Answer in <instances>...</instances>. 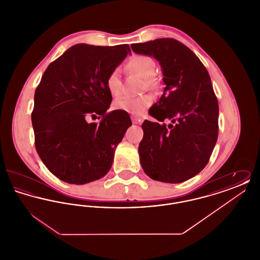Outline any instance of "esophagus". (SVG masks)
Masks as SVG:
<instances>
[{
	"instance_id": "34e87169",
	"label": "esophagus",
	"mask_w": 260,
	"mask_h": 260,
	"mask_svg": "<svg viewBox=\"0 0 260 260\" xmlns=\"http://www.w3.org/2000/svg\"><path fill=\"white\" fill-rule=\"evenodd\" d=\"M132 121L134 124H140V120L138 118H136L135 116H132Z\"/></svg>"
}]
</instances>
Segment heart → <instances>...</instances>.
Instances as JSON below:
<instances>
[{
  "label": "heart",
  "instance_id": "1",
  "mask_svg": "<svg viewBox=\"0 0 260 260\" xmlns=\"http://www.w3.org/2000/svg\"><path fill=\"white\" fill-rule=\"evenodd\" d=\"M126 68L144 79L145 85L148 88L156 86L155 62L147 55H135L126 62ZM106 87L109 93L114 98H118L122 93V81L118 69L113 70L106 80ZM151 105V99L148 96L128 98L124 96L115 100L113 107L115 110L129 113L135 116L142 115Z\"/></svg>",
  "mask_w": 260,
  "mask_h": 260
}]
</instances>
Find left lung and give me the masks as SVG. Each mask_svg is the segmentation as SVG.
<instances>
[{
  "label": "left lung",
  "instance_id": "obj_1",
  "mask_svg": "<svg viewBox=\"0 0 260 260\" xmlns=\"http://www.w3.org/2000/svg\"><path fill=\"white\" fill-rule=\"evenodd\" d=\"M131 47L159 61L166 85L149 110L159 122L142 124L141 167L154 180L181 183L207 166L217 140L218 102L210 75L198 56L177 40L162 38ZM165 119L171 123L167 126Z\"/></svg>",
  "mask_w": 260,
  "mask_h": 260
}]
</instances>
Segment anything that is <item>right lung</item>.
I'll return each mask as SVG.
<instances>
[{
    "label": "right lung",
    "instance_id": "1",
    "mask_svg": "<svg viewBox=\"0 0 260 260\" xmlns=\"http://www.w3.org/2000/svg\"><path fill=\"white\" fill-rule=\"evenodd\" d=\"M131 52L128 45L78 44L51 62L35 91L32 124L41 160L60 180L86 184L111 169L114 153L132 122L107 113V77ZM102 116L99 125L87 115ZM131 120V119H129Z\"/></svg>",
    "mask_w": 260,
    "mask_h": 260
}]
</instances>
